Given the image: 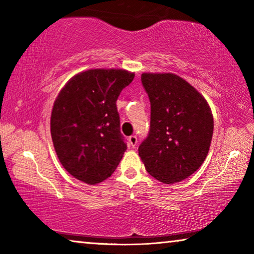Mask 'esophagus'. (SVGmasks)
I'll return each mask as SVG.
<instances>
[{
    "instance_id": "34e87169",
    "label": "esophagus",
    "mask_w": 254,
    "mask_h": 254,
    "mask_svg": "<svg viewBox=\"0 0 254 254\" xmlns=\"http://www.w3.org/2000/svg\"><path fill=\"white\" fill-rule=\"evenodd\" d=\"M128 144H130V147H132V148L136 147V144H137L136 135H131L130 137H128Z\"/></svg>"
}]
</instances>
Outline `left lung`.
Wrapping results in <instances>:
<instances>
[{
  "label": "left lung",
  "mask_w": 254,
  "mask_h": 254,
  "mask_svg": "<svg viewBox=\"0 0 254 254\" xmlns=\"http://www.w3.org/2000/svg\"><path fill=\"white\" fill-rule=\"evenodd\" d=\"M141 83L151 112L139 156L159 182H182L207 157L214 128L212 111L190 84L175 74H142Z\"/></svg>",
  "instance_id": "left-lung-1"
}]
</instances>
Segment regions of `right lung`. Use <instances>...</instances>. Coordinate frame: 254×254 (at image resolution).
I'll return each mask as SVG.
<instances>
[{
    "instance_id": "right-lung-1",
    "label": "right lung",
    "mask_w": 254,
    "mask_h": 254,
    "mask_svg": "<svg viewBox=\"0 0 254 254\" xmlns=\"http://www.w3.org/2000/svg\"><path fill=\"white\" fill-rule=\"evenodd\" d=\"M134 74L89 69L68 81L55 101L50 130L59 161L89 185L114 173L127 145L120 131L117 101Z\"/></svg>"
}]
</instances>
